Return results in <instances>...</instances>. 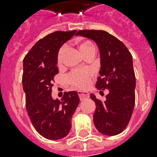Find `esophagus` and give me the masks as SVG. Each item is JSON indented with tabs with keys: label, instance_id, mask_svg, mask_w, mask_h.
Returning <instances> with one entry per match:
<instances>
[{
	"label": "esophagus",
	"instance_id": "34e87169",
	"mask_svg": "<svg viewBox=\"0 0 157 157\" xmlns=\"http://www.w3.org/2000/svg\"><path fill=\"white\" fill-rule=\"evenodd\" d=\"M78 94L81 100H84L85 98H88L90 97L88 92H85V91H78Z\"/></svg>",
	"mask_w": 157,
	"mask_h": 157
}]
</instances>
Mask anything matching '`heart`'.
<instances>
[{"label": "heart", "mask_w": 157, "mask_h": 157, "mask_svg": "<svg viewBox=\"0 0 157 157\" xmlns=\"http://www.w3.org/2000/svg\"><path fill=\"white\" fill-rule=\"evenodd\" d=\"M79 48L84 56H86L90 52L95 51V47L90 40H82L79 43ZM67 51V45H63L59 49L57 54V63L59 65H61L63 62V58ZM93 76V72L90 69H76L71 71L67 75V81L71 86L76 88L86 89L90 82L91 78Z\"/></svg>", "instance_id": "obj_1"}]
</instances>
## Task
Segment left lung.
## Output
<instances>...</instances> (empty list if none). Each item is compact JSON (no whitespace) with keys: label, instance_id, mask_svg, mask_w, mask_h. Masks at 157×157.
Listing matches in <instances>:
<instances>
[{"label":"left lung","instance_id":"8db88e82","mask_svg":"<svg viewBox=\"0 0 157 157\" xmlns=\"http://www.w3.org/2000/svg\"><path fill=\"white\" fill-rule=\"evenodd\" d=\"M76 35L92 39L99 48L100 76L96 87L108 90L109 94L104 102L90 94L96 103L94 123L103 134L117 135L129 124L135 103L136 81L131 54L124 43L105 31L80 30Z\"/></svg>","mask_w":157,"mask_h":157}]
</instances>
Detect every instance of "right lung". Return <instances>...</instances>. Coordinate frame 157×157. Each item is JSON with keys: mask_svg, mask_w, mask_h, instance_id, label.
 I'll use <instances>...</instances> for the list:
<instances>
[{"mask_svg": "<svg viewBox=\"0 0 157 157\" xmlns=\"http://www.w3.org/2000/svg\"><path fill=\"white\" fill-rule=\"evenodd\" d=\"M76 32L57 31L45 36L23 59L26 109L36 130L50 140L61 139L68 134L71 118L80 103L76 91L65 92L61 101L54 100L51 96L54 76L59 73L57 54Z\"/></svg>", "mask_w": 157, "mask_h": 157, "instance_id": "add662e5", "label": "right lung"}]
</instances>
